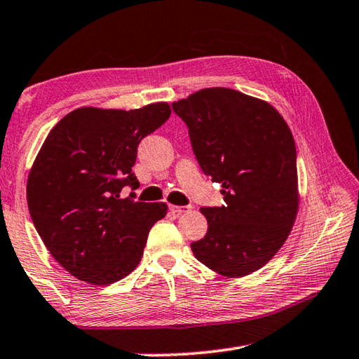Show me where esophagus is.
Instances as JSON below:
<instances>
[{"mask_svg":"<svg viewBox=\"0 0 359 359\" xmlns=\"http://www.w3.org/2000/svg\"><path fill=\"white\" fill-rule=\"evenodd\" d=\"M169 208H171V210H172L174 213H177V215L188 213V212L191 210L190 205H169Z\"/></svg>","mask_w":359,"mask_h":359,"instance_id":"1","label":"esophagus"}]
</instances>
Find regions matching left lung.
Returning a JSON list of instances; mask_svg holds the SVG:
<instances>
[{
    "label": "left lung",
    "instance_id": "left-lung-1",
    "mask_svg": "<svg viewBox=\"0 0 359 359\" xmlns=\"http://www.w3.org/2000/svg\"><path fill=\"white\" fill-rule=\"evenodd\" d=\"M193 152L224 204L202 207L208 229L194 257L218 275L242 278L284 245L298 213L297 149L287 122L269 102L207 88L172 103Z\"/></svg>",
    "mask_w": 359,
    "mask_h": 359
}]
</instances>
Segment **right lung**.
<instances>
[{"label": "right lung", "mask_w": 359, "mask_h": 359, "mask_svg": "<svg viewBox=\"0 0 359 359\" xmlns=\"http://www.w3.org/2000/svg\"><path fill=\"white\" fill-rule=\"evenodd\" d=\"M171 116L166 102L138 109L83 107L51 128L32 163L26 199L51 256L70 275L108 285L130 275L142 257L165 202L121 198L140 187L132 168L138 144Z\"/></svg>", "instance_id": "right-lung-1"}]
</instances>
